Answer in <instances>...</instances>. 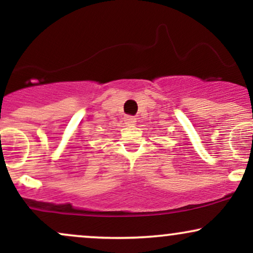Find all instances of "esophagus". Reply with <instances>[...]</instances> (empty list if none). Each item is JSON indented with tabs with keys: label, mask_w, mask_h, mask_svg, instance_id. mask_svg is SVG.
<instances>
[{
	"label": "esophagus",
	"mask_w": 253,
	"mask_h": 253,
	"mask_svg": "<svg viewBox=\"0 0 253 253\" xmlns=\"http://www.w3.org/2000/svg\"><path fill=\"white\" fill-rule=\"evenodd\" d=\"M135 123H136V119L134 117L125 118V124H126L127 126H133V125H135Z\"/></svg>",
	"instance_id": "34e87169"
}]
</instances>
